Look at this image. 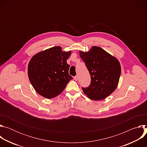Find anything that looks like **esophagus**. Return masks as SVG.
Instances as JSON below:
<instances>
[{"label": "esophagus", "mask_w": 147, "mask_h": 147, "mask_svg": "<svg viewBox=\"0 0 147 147\" xmlns=\"http://www.w3.org/2000/svg\"><path fill=\"white\" fill-rule=\"evenodd\" d=\"M74 79L75 81H77V80H78V77H77V76H75V77H74Z\"/></svg>", "instance_id": "esophagus-1"}]
</instances>
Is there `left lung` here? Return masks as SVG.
<instances>
[{"instance_id": "1", "label": "left lung", "mask_w": 147, "mask_h": 147, "mask_svg": "<svg viewBox=\"0 0 147 147\" xmlns=\"http://www.w3.org/2000/svg\"><path fill=\"white\" fill-rule=\"evenodd\" d=\"M79 55L91 75V84L82 88L91 99L100 100L109 96L117 88L121 74L118 59L102 48L94 46L88 52L80 51Z\"/></svg>"}]
</instances>
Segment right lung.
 <instances>
[{
    "instance_id": "right-lung-1",
    "label": "right lung",
    "mask_w": 147,
    "mask_h": 147,
    "mask_svg": "<svg viewBox=\"0 0 147 147\" xmlns=\"http://www.w3.org/2000/svg\"><path fill=\"white\" fill-rule=\"evenodd\" d=\"M71 51H63L54 47L34 55L28 65V76L34 90L41 96L53 98L66 88L73 79L69 75L67 60Z\"/></svg>"
}]
</instances>
